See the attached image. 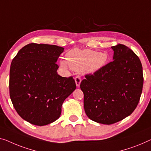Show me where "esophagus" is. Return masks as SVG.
I'll return each mask as SVG.
<instances>
[{
  "label": "esophagus",
  "mask_w": 151,
  "mask_h": 151,
  "mask_svg": "<svg viewBox=\"0 0 151 151\" xmlns=\"http://www.w3.org/2000/svg\"><path fill=\"white\" fill-rule=\"evenodd\" d=\"M75 83H76V87H78L80 86L81 82V77L79 76H76L75 78Z\"/></svg>",
  "instance_id": "esophagus-1"
}]
</instances>
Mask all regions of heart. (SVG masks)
Wrapping results in <instances>:
<instances>
[{"label": "heart", "mask_w": 151, "mask_h": 151, "mask_svg": "<svg viewBox=\"0 0 151 151\" xmlns=\"http://www.w3.org/2000/svg\"><path fill=\"white\" fill-rule=\"evenodd\" d=\"M66 61L63 60L60 65L68 66L76 71L82 70L87 74H94L104 67L109 59L106 52H97L89 49H73L66 55Z\"/></svg>", "instance_id": "heart-1"}]
</instances>
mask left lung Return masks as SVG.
I'll return each mask as SVG.
<instances>
[{
	"label": "left lung",
	"mask_w": 151,
	"mask_h": 151,
	"mask_svg": "<svg viewBox=\"0 0 151 151\" xmlns=\"http://www.w3.org/2000/svg\"><path fill=\"white\" fill-rule=\"evenodd\" d=\"M113 61L81 83L87 116L96 123L111 125L129 116L138 105L143 87L139 58L124 45L111 47Z\"/></svg>",
	"instance_id": "1"
}]
</instances>
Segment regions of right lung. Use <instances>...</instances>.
I'll return each mask as SVG.
<instances>
[{
  "mask_svg": "<svg viewBox=\"0 0 151 151\" xmlns=\"http://www.w3.org/2000/svg\"><path fill=\"white\" fill-rule=\"evenodd\" d=\"M64 48L30 43L18 51L11 64L9 93L18 114L43 126L59 119L64 100L75 91L74 78L62 77L56 64Z\"/></svg>",
  "mask_w": 151,
  "mask_h": 151,
  "instance_id": "obj_1",
  "label": "right lung"
}]
</instances>
